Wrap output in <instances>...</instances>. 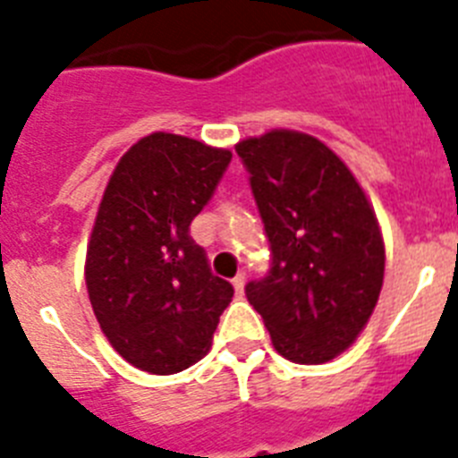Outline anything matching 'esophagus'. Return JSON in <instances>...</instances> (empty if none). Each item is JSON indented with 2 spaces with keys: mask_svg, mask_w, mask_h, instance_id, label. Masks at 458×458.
I'll return each instance as SVG.
<instances>
[{
  "mask_svg": "<svg viewBox=\"0 0 458 458\" xmlns=\"http://www.w3.org/2000/svg\"><path fill=\"white\" fill-rule=\"evenodd\" d=\"M233 286H236V293H242V289H245V273H238L233 277Z\"/></svg>",
  "mask_w": 458,
  "mask_h": 458,
  "instance_id": "1",
  "label": "esophagus"
}]
</instances>
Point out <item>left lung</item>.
I'll use <instances>...</instances> for the list:
<instances>
[{"label":"left lung","instance_id":"left-lung-1","mask_svg":"<svg viewBox=\"0 0 458 458\" xmlns=\"http://www.w3.org/2000/svg\"><path fill=\"white\" fill-rule=\"evenodd\" d=\"M270 242V270L245 286L273 346L298 365L349 349L378 302L386 245L342 157L317 137L270 131L236 144Z\"/></svg>","mask_w":458,"mask_h":458}]
</instances>
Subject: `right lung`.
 <instances>
[{
  "instance_id": "1",
  "label": "right lung",
  "mask_w": 458,
  "mask_h": 458,
  "mask_svg": "<svg viewBox=\"0 0 458 458\" xmlns=\"http://www.w3.org/2000/svg\"><path fill=\"white\" fill-rule=\"evenodd\" d=\"M232 151L172 132L132 144L109 176L87 248L89 301L116 353L167 376L210 349L233 286L190 236Z\"/></svg>"
}]
</instances>
